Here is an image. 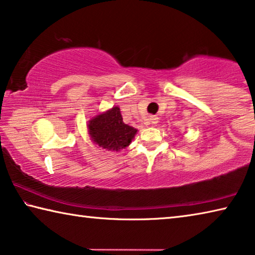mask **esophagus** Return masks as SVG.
<instances>
[{
	"label": "esophagus",
	"instance_id": "obj_1",
	"mask_svg": "<svg viewBox=\"0 0 255 255\" xmlns=\"http://www.w3.org/2000/svg\"><path fill=\"white\" fill-rule=\"evenodd\" d=\"M157 122H158V118L157 117H155V116H150V117H149V123L150 124L156 125Z\"/></svg>",
	"mask_w": 255,
	"mask_h": 255
}]
</instances>
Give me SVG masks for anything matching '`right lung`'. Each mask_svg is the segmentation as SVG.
<instances>
[{
  "mask_svg": "<svg viewBox=\"0 0 255 255\" xmlns=\"http://www.w3.org/2000/svg\"><path fill=\"white\" fill-rule=\"evenodd\" d=\"M88 131L94 144L118 152L130 145L137 129L125 124L120 108L114 107L90 119Z\"/></svg>",
  "mask_w": 255,
  "mask_h": 255,
  "instance_id": "right-lung-1",
  "label": "right lung"
}]
</instances>
